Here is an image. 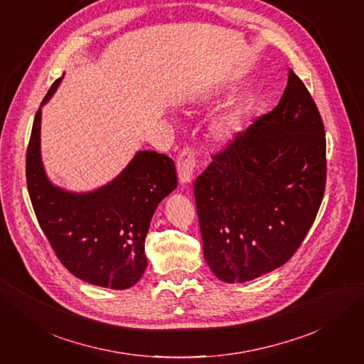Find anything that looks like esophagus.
Instances as JSON below:
<instances>
[{
  "label": "esophagus",
  "instance_id": "1",
  "mask_svg": "<svg viewBox=\"0 0 364 364\" xmlns=\"http://www.w3.org/2000/svg\"><path fill=\"white\" fill-rule=\"evenodd\" d=\"M194 165L196 159L193 151L190 149H183L178 158V164H176V168H178V178L182 185L191 183L194 178Z\"/></svg>",
  "mask_w": 364,
  "mask_h": 364
}]
</instances>
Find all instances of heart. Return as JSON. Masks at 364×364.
<instances>
[{"label":"heart","mask_w":364,"mask_h":364,"mask_svg":"<svg viewBox=\"0 0 364 364\" xmlns=\"http://www.w3.org/2000/svg\"><path fill=\"white\" fill-rule=\"evenodd\" d=\"M245 130V117L241 109H228L220 114L211 126L213 138L220 144H230L234 142Z\"/></svg>","instance_id":"1"}]
</instances>
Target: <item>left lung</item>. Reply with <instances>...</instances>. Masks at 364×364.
Segmentation results:
<instances>
[{"instance_id": "1", "label": "left lung", "mask_w": 364, "mask_h": 364, "mask_svg": "<svg viewBox=\"0 0 364 364\" xmlns=\"http://www.w3.org/2000/svg\"><path fill=\"white\" fill-rule=\"evenodd\" d=\"M325 153L321 114L290 70L278 106L196 179L203 255L220 281H252L293 257L322 203Z\"/></svg>"}]
</instances>
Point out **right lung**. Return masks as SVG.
Masks as SVG:
<instances>
[{
	"label": "right lung",
	"instance_id": "add662e5",
	"mask_svg": "<svg viewBox=\"0 0 364 364\" xmlns=\"http://www.w3.org/2000/svg\"><path fill=\"white\" fill-rule=\"evenodd\" d=\"M62 79L53 83L33 121L26 164L30 200L51 247L75 278L126 290L147 267L144 241L151 217L178 186L174 162L162 153L139 150L111 182L92 191L54 185L42 162L41 119L42 106Z\"/></svg>",
	"mask_w": 364,
	"mask_h": 364
}]
</instances>
